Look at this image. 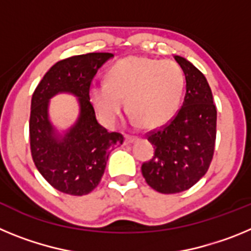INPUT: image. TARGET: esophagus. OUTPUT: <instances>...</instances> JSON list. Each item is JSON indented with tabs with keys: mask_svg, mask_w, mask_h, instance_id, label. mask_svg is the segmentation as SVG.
<instances>
[{
	"mask_svg": "<svg viewBox=\"0 0 251 251\" xmlns=\"http://www.w3.org/2000/svg\"><path fill=\"white\" fill-rule=\"evenodd\" d=\"M136 139V136H129V134H127V136H126V139H124V143H126V145H130V143H133Z\"/></svg>",
	"mask_w": 251,
	"mask_h": 251,
	"instance_id": "34e87169",
	"label": "esophagus"
}]
</instances>
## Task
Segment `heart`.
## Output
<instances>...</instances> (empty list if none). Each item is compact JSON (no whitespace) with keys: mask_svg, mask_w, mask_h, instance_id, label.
<instances>
[{"mask_svg":"<svg viewBox=\"0 0 251 251\" xmlns=\"http://www.w3.org/2000/svg\"><path fill=\"white\" fill-rule=\"evenodd\" d=\"M185 74L171 60L127 57L108 72V83L94 81L89 98L99 119L114 126L127 108L142 127L154 128L175 115L182 99Z\"/></svg>","mask_w":251,"mask_h":251,"instance_id":"obj_1","label":"heart"}]
</instances>
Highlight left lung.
<instances>
[{"label": "left lung", "instance_id": "1", "mask_svg": "<svg viewBox=\"0 0 251 251\" xmlns=\"http://www.w3.org/2000/svg\"><path fill=\"white\" fill-rule=\"evenodd\" d=\"M175 59L185 73V100L168 123L147 133L154 154L142 165L146 182L161 194H178L199 182L216 141V106L205 75L185 57Z\"/></svg>", "mask_w": 251, "mask_h": 251}]
</instances>
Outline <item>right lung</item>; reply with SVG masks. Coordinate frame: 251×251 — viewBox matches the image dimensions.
Masks as SVG:
<instances>
[{
  "mask_svg": "<svg viewBox=\"0 0 251 251\" xmlns=\"http://www.w3.org/2000/svg\"><path fill=\"white\" fill-rule=\"evenodd\" d=\"M109 52H90L60 60L50 68L31 99L30 148L39 172L55 190L73 196L92 192L100 182L110 148L123 143L118 132H108L97 121L89 86ZM57 92L78 97L81 114L64 136L48 119V100Z\"/></svg>",
  "mask_w": 251,
  "mask_h": 251,
  "instance_id": "right-lung-1",
  "label": "right lung"
}]
</instances>
